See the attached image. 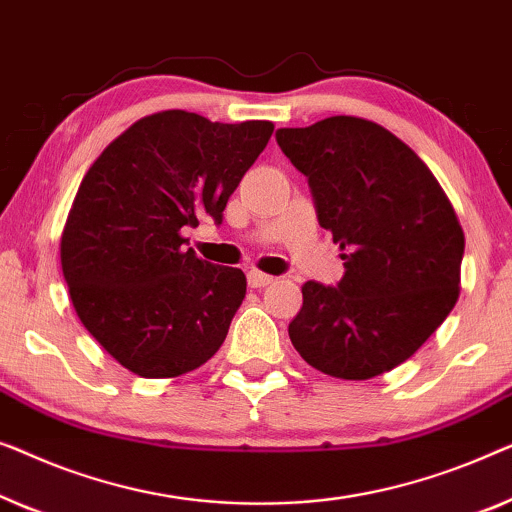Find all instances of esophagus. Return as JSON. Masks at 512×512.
<instances>
[{
  "label": "esophagus",
  "instance_id": "34e87169",
  "mask_svg": "<svg viewBox=\"0 0 512 512\" xmlns=\"http://www.w3.org/2000/svg\"><path fill=\"white\" fill-rule=\"evenodd\" d=\"M273 280H276V278L269 276V273H262V271H257V269L248 271V285L250 287H266V285H271Z\"/></svg>",
  "mask_w": 512,
  "mask_h": 512
}]
</instances>
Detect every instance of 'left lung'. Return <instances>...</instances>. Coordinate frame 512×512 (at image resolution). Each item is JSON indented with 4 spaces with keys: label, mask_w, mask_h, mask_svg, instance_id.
Wrapping results in <instances>:
<instances>
[{
    "label": "left lung",
    "mask_w": 512,
    "mask_h": 512,
    "mask_svg": "<svg viewBox=\"0 0 512 512\" xmlns=\"http://www.w3.org/2000/svg\"><path fill=\"white\" fill-rule=\"evenodd\" d=\"M343 250L338 285L301 287L290 341L313 369L369 380L413 357L459 297L464 232L427 164L376 122L334 115L276 132Z\"/></svg>",
    "instance_id": "left-lung-1"
}]
</instances>
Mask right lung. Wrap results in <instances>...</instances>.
<instances>
[{
    "instance_id": "1",
    "label": "right lung",
    "mask_w": 512,
    "mask_h": 512,
    "mask_svg": "<svg viewBox=\"0 0 512 512\" xmlns=\"http://www.w3.org/2000/svg\"><path fill=\"white\" fill-rule=\"evenodd\" d=\"M271 134L269 120L153 113L83 176L60 241L62 273L83 327L136 376H183L220 350L246 276L199 259L181 229L204 213L220 225Z\"/></svg>"
}]
</instances>
